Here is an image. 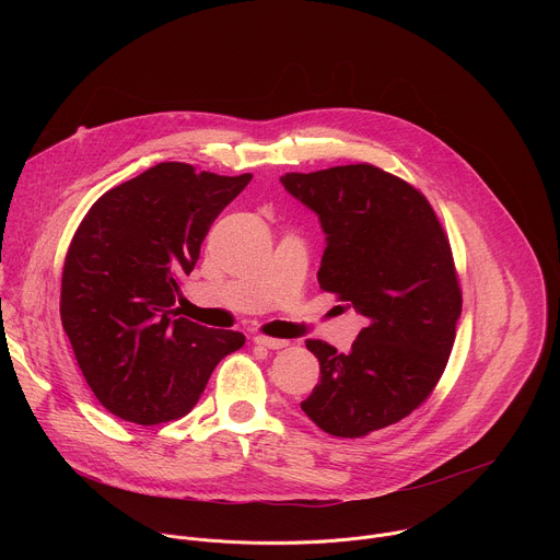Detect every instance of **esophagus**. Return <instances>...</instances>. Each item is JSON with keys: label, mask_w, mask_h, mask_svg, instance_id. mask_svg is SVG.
Returning <instances> with one entry per match:
<instances>
[{"label": "esophagus", "mask_w": 560, "mask_h": 560, "mask_svg": "<svg viewBox=\"0 0 560 560\" xmlns=\"http://www.w3.org/2000/svg\"><path fill=\"white\" fill-rule=\"evenodd\" d=\"M253 341L261 348H268V350H281V348L288 346V341H283V339H272V337H261V335L255 337Z\"/></svg>", "instance_id": "obj_1"}]
</instances>
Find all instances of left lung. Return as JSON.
<instances>
[{"mask_svg":"<svg viewBox=\"0 0 560 560\" xmlns=\"http://www.w3.org/2000/svg\"><path fill=\"white\" fill-rule=\"evenodd\" d=\"M281 184L326 232L318 285L368 318L348 354L305 343L322 381L301 410L341 439L398 423L430 396L454 346L460 288L447 236L417 188L370 164Z\"/></svg>","mask_w":560,"mask_h":560,"instance_id":"1","label":"left lung"}]
</instances>
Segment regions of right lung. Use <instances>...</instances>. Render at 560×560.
Segmentation results:
<instances>
[{"label":"right lung","instance_id":"1","mask_svg":"<svg viewBox=\"0 0 560 560\" xmlns=\"http://www.w3.org/2000/svg\"><path fill=\"white\" fill-rule=\"evenodd\" d=\"M250 179L164 162L102 195L79 223L61 275V326L115 417L156 425L188 415L217 363L246 343L173 305L212 221Z\"/></svg>","mask_w":560,"mask_h":560}]
</instances>
